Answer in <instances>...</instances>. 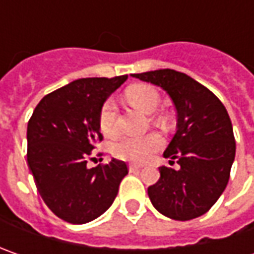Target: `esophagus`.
<instances>
[{
	"label": "esophagus",
	"instance_id": "1",
	"mask_svg": "<svg viewBox=\"0 0 254 254\" xmlns=\"http://www.w3.org/2000/svg\"><path fill=\"white\" fill-rule=\"evenodd\" d=\"M142 168V165H140V164H130V165H128V170L131 171H138V170H141Z\"/></svg>",
	"mask_w": 254,
	"mask_h": 254
}]
</instances>
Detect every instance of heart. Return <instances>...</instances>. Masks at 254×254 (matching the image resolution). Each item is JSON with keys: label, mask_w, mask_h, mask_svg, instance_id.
<instances>
[{"label": "heart", "mask_w": 254, "mask_h": 254, "mask_svg": "<svg viewBox=\"0 0 254 254\" xmlns=\"http://www.w3.org/2000/svg\"><path fill=\"white\" fill-rule=\"evenodd\" d=\"M126 99L135 109L142 113L151 114L160 106V96L147 84H134L126 90ZM117 112L116 103L107 99L99 112V127L106 137H114L117 134ZM162 147V138L158 134H147L141 137H123L114 144V154L127 161L145 162Z\"/></svg>", "instance_id": "obj_1"}]
</instances>
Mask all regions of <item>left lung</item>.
<instances>
[{
    "mask_svg": "<svg viewBox=\"0 0 254 254\" xmlns=\"http://www.w3.org/2000/svg\"><path fill=\"white\" fill-rule=\"evenodd\" d=\"M132 77L161 87L177 110V132L164 151L170 164L160 168V180L148 187L152 206L164 216L190 220L215 205L229 181L236 142L225 106L188 74L160 69Z\"/></svg>",
    "mask_w": 254,
    "mask_h": 254,
    "instance_id": "left-lung-1",
    "label": "left lung"
}]
</instances>
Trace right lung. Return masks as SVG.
Returning a JSON list of instances; mask_svg holds the SVG:
<instances>
[{
    "instance_id": "right-lung-1",
    "label": "right lung",
    "mask_w": 254,
    "mask_h": 254,
    "mask_svg": "<svg viewBox=\"0 0 254 254\" xmlns=\"http://www.w3.org/2000/svg\"><path fill=\"white\" fill-rule=\"evenodd\" d=\"M127 80V74L86 77L46 94L28 123V167L38 192L61 219L83 225L112 206L127 164L112 158L89 168L94 142L102 141V104Z\"/></svg>"
}]
</instances>
